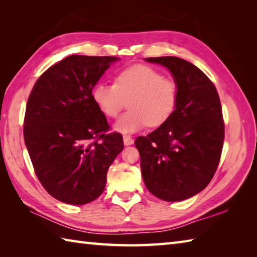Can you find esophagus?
Listing matches in <instances>:
<instances>
[{"mask_svg": "<svg viewBox=\"0 0 257 257\" xmlns=\"http://www.w3.org/2000/svg\"><path fill=\"white\" fill-rule=\"evenodd\" d=\"M123 144L125 146H132L134 144V139L130 136H123Z\"/></svg>", "mask_w": 257, "mask_h": 257, "instance_id": "34e87169", "label": "esophagus"}]
</instances>
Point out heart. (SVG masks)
Listing matches in <instances>:
<instances>
[{"label": "heart", "instance_id": "heart-1", "mask_svg": "<svg viewBox=\"0 0 257 257\" xmlns=\"http://www.w3.org/2000/svg\"><path fill=\"white\" fill-rule=\"evenodd\" d=\"M92 100L107 117L114 118L129 99L130 108L114 123L121 134H134L150 124L158 127L171 117L178 102V85L159 70L137 64L117 74L116 83L99 81Z\"/></svg>", "mask_w": 257, "mask_h": 257}]
</instances>
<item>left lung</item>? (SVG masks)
<instances>
[{"label":"left lung","mask_w":257,"mask_h":257,"mask_svg":"<svg viewBox=\"0 0 257 257\" xmlns=\"http://www.w3.org/2000/svg\"><path fill=\"white\" fill-rule=\"evenodd\" d=\"M168 68L178 85L171 117L135 141L149 192L163 201L189 199L206 188L219 166L224 140L221 101L207 76L182 58H145Z\"/></svg>","instance_id":"1"}]
</instances>
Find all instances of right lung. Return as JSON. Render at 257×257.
Segmentation results:
<instances>
[{
    "instance_id": "add662e5",
    "label": "right lung",
    "mask_w": 257,
    "mask_h": 257,
    "mask_svg": "<svg viewBox=\"0 0 257 257\" xmlns=\"http://www.w3.org/2000/svg\"><path fill=\"white\" fill-rule=\"evenodd\" d=\"M119 61L70 55L37 79L26 105L24 140L36 176L53 198L81 205L105 190L107 171L123 149L122 136L105 133L107 119L92 88Z\"/></svg>"
}]
</instances>
